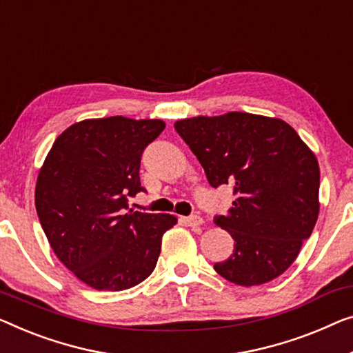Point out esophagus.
Here are the masks:
<instances>
[{
	"label": "esophagus",
	"instance_id": "obj_1",
	"mask_svg": "<svg viewBox=\"0 0 353 353\" xmlns=\"http://www.w3.org/2000/svg\"><path fill=\"white\" fill-rule=\"evenodd\" d=\"M182 220L187 227H192V228L199 227V225L203 223V219L199 217V215H188V217H183Z\"/></svg>",
	"mask_w": 353,
	"mask_h": 353
}]
</instances>
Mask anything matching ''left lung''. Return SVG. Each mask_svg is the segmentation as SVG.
Wrapping results in <instances>:
<instances>
[{
	"mask_svg": "<svg viewBox=\"0 0 353 353\" xmlns=\"http://www.w3.org/2000/svg\"><path fill=\"white\" fill-rule=\"evenodd\" d=\"M196 155L210 187H233L234 201L214 222L234 239L214 270L236 285H261L281 276L309 239L319 217L320 170L290 125L247 112L174 123Z\"/></svg>",
	"mask_w": 353,
	"mask_h": 353,
	"instance_id": "left-lung-1",
	"label": "left lung"
}]
</instances>
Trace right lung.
<instances>
[{"label": "right lung", "instance_id": "right-lung-1", "mask_svg": "<svg viewBox=\"0 0 353 353\" xmlns=\"http://www.w3.org/2000/svg\"><path fill=\"white\" fill-rule=\"evenodd\" d=\"M161 120L126 117L74 123L55 139L36 182L41 227L59 260L97 290L138 285L155 270L161 238L177 219L128 209L145 192L141 157Z\"/></svg>", "mask_w": 353, "mask_h": 353}]
</instances>
